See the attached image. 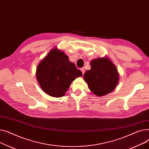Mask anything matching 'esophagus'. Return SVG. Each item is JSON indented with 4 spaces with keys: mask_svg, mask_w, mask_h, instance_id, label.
<instances>
[{
    "mask_svg": "<svg viewBox=\"0 0 149 149\" xmlns=\"http://www.w3.org/2000/svg\"><path fill=\"white\" fill-rule=\"evenodd\" d=\"M80 70H81V72H82L83 74H84V72H85V68H81L80 69Z\"/></svg>",
    "mask_w": 149,
    "mask_h": 149,
    "instance_id": "34e87169",
    "label": "esophagus"
}]
</instances>
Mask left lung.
I'll use <instances>...</instances> for the list:
<instances>
[{
	"mask_svg": "<svg viewBox=\"0 0 149 149\" xmlns=\"http://www.w3.org/2000/svg\"><path fill=\"white\" fill-rule=\"evenodd\" d=\"M91 68L84 74V79L89 89L101 97L111 92L119 80L117 69L108 58H98L91 62Z\"/></svg>",
	"mask_w": 149,
	"mask_h": 149,
	"instance_id": "8db88e82",
	"label": "left lung"
}]
</instances>
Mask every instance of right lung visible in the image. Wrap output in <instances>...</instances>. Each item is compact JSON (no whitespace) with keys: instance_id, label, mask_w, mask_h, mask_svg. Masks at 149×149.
Listing matches in <instances>:
<instances>
[{"instance_id":"right-lung-1","label":"right lung","mask_w":149,"mask_h":149,"mask_svg":"<svg viewBox=\"0 0 149 149\" xmlns=\"http://www.w3.org/2000/svg\"><path fill=\"white\" fill-rule=\"evenodd\" d=\"M80 76L81 71L69 61L68 56L56 49L51 50L42 60L36 71L42 89L53 97L63 96L70 83Z\"/></svg>"}]
</instances>
